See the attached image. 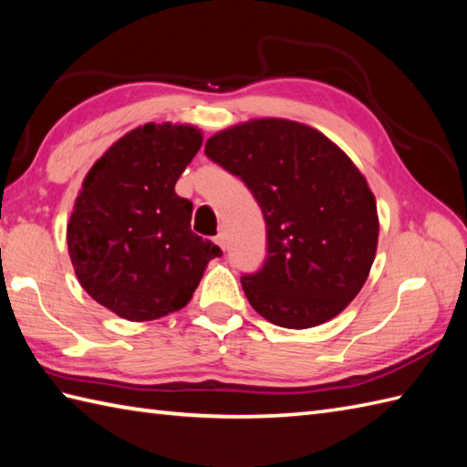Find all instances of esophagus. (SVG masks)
<instances>
[{"instance_id": "1", "label": "esophagus", "mask_w": 467, "mask_h": 467, "mask_svg": "<svg viewBox=\"0 0 467 467\" xmlns=\"http://www.w3.org/2000/svg\"><path fill=\"white\" fill-rule=\"evenodd\" d=\"M214 243L224 251V249H226V236H224V233H218V234L214 236Z\"/></svg>"}]
</instances>
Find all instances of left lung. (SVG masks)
I'll return each mask as SVG.
<instances>
[{
	"label": "left lung",
	"mask_w": 467,
	"mask_h": 467,
	"mask_svg": "<svg viewBox=\"0 0 467 467\" xmlns=\"http://www.w3.org/2000/svg\"><path fill=\"white\" fill-rule=\"evenodd\" d=\"M204 152L241 176L265 216L266 261L241 279L253 309L285 329L339 315L369 276L379 239L375 196L351 158L286 118L224 128Z\"/></svg>",
	"instance_id": "1"
}]
</instances>
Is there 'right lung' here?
I'll return each instance as SVG.
<instances>
[{"instance_id":"right-lung-1","label":"right lung","mask_w":467,"mask_h":467,"mask_svg":"<svg viewBox=\"0 0 467 467\" xmlns=\"http://www.w3.org/2000/svg\"><path fill=\"white\" fill-rule=\"evenodd\" d=\"M201 146V128L148 122L118 138L84 178L67 253L82 289L122 319L181 311L221 256L191 231L192 202L174 192Z\"/></svg>"}]
</instances>
